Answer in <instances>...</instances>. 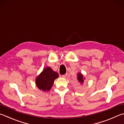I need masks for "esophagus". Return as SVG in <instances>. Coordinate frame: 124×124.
I'll list each match as a JSON object with an SVG mask.
<instances>
[{"mask_svg":"<svg viewBox=\"0 0 124 124\" xmlns=\"http://www.w3.org/2000/svg\"><path fill=\"white\" fill-rule=\"evenodd\" d=\"M62 77L63 78H66L67 77V74H64V75H62Z\"/></svg>","mask_w":124,"mask_h":124,"instance_id":"34e87169","label":"esophagus"}]
</instances>
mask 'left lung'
<instances>
[{"mask_svg": "<svg viewBox=\"0 0 124 124\" xmlns=\"http://www.w3.org/2000/svg\"><path fill=\"white\" fill-rule=\"evenodd\" d=\"M77 79L78 80V82L80 83L81 85H83L84 82V80H85V78L84 77V75L81 73H78L77 74Z\"/></svg>", "mask_w": 124, "mask_h": 124, "instance_id": "1", "label": "left lung"}]
</instances>
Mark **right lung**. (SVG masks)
Listing matches in <instances>:
<instances>
[{
    "instance_id": "right-lung-1",
    "label": "right lung",
    "mask_w": 124,
    "mask_h": 124,
    "mask_svg": "<svg viewBox=\"0 0 124 124\" xmlns=\"http://www.w3.org/2000/svg\"><path fill=\"white\" fill-rule=\"evenodd\" d=\"M58 78L57 72L54 71L50 67H46L36 78V85L41 91H49L52 87L55 80Z\"/></svg>"
}]
</instances>
